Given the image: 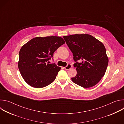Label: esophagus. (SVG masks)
Masks as SVG:
<instances>
[{
    "mask_svg": "<svg viewBox=\"0 0 124 124\" xmlns=\"http://www.w3.org/2000/svg\"><path fill=\"white\" fill-rule=\"evenodd\" d=\"M71 68H72V65H71V64H68L67 65V66H66V67H65L64 68L65 70H68L70 69Z\"/></svg>",
    "mask_w": 124,
    "mask_h": 124,
    "instance_id": "obj_1",
    "label": "esophagus"
}]
</instances>
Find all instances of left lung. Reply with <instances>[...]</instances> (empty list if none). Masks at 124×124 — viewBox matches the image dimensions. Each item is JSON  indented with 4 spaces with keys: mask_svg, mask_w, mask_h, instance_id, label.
<instances>
[{
    "mask_svg": "<svg viewBox=\"0 0 124 124\" xmlns=\"http://www.w3.org/2000/svg\"><path fill=\"white\" fill-rule=\"evenodd\" d=\"M73 53L77 74L72 81L87 88L96 85L103 77L108 63L103 44L90 35L75 34L63 37ZM80 60L82 62L79 63Z\"/></svg>",
    "mask_w": 124,
    "mask_h": 124,
    "instance_id": "8db88e82",
    "label": "left lung"
}]
</instances>
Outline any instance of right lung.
Returning a JSON list of instances; mask_svg holds the SVG:
<instances>
[{
  "label": "right lung",
  "instance_id": "add662e5",
  "mask_svg": "<svg viewBox=\"0 0 124 124\" xmlns=\"http://www.w3.org/2000/svg\"><path fill=\"white\" fill-rule=\"evenodd\" d=\"M65 43L63 38L47 36L33 38L19 52L18 68L24 81L30 86L41 88L54 81L61 68L49 64L54 51Z\"/></svg>",
  "mask_w": 124,
  "mask_h": 124
}]
</instances>
